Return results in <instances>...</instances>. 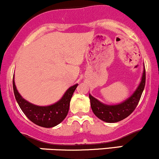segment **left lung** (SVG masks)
I'll use <instances>...</instances> for the list:
<instances>
[{
  "label": "left lung",
  "mask_w": 159,
  "mask_h": 159,
  "mask_svg": "<svg viewBox=\"0 0 159 159\" xmlns=\"http://www.w3.org/2000/svg\"><path fill=\"white\" fill-rule=\"evenodd\" d=\"M146 83V70L145 66L142 75L141 81L134 93L124 102L117 105H106L93 97L89 94L90 104L93 113L100 120L107 123H116L127 117L135 110L139 99Z\"/></svg>",
  "instance_id": "obj_1"
}]
</instances>
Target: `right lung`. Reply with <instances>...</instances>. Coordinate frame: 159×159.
<instances>
[{
	"mask_svg": "<svg viewBox=\"0 0 159 159\" xmlns=\"http://www.w3.org/2000/svg\"><path fill=\"white\" fill-rule=\"evenodd\" d=\"M77 86L76 83L70 87L61 99L55 103L47 106H39L28 102L22 97L15 85L14 76L13 80V93L21 110L32 122L46 128L55 127L65 119L69 111L71 98Z\"/></svg>",
	"mask_w": 159,
	"mask_h": 159,
	"instance_id": "1",
	"label": "right lung"
}]
</instances>
